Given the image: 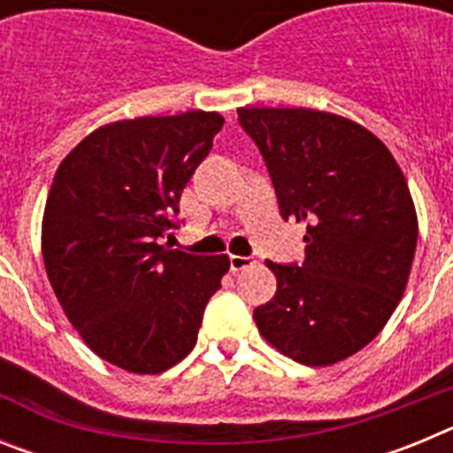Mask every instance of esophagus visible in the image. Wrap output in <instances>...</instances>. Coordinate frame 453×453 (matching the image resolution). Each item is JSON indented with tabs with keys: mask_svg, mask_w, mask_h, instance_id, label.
<instances>
[{
	"mask_svg": "<svg viewBox=\"0 0 453 453\" xmlns=\"http://www.w3.org/2000/svg\"><path fill=\"white\" fill-rule=\"evenodd\" d=\"M229 263H231V270L240 272V270H245V267L254 265V258H251V256H235V254H231L229 256Z\"/></svg>",
	"mask_w": 453,
	"mask_h": 453,
	"instance_id": "esophagus-1",
	"label": "esophagus"
}]
</instances>
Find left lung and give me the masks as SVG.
Segmentation results:
<instances>
[{
	"label": "left lung",
	"instance_id": "obj_1",
	"mask_svg": "<svg viewBox=\"0 0 453 453\" xmlns=\"http://www.w3.org/2000/svg\"><path fill=\"white\" fill-rule=\"evenodd\" d=\"M261 150L283 219L306 222L302 267L265 265L276 295L254 311L292 361L326 367L370 345L395 313L418 247L406 177L381 140L315 108H238Z\"/></svg>",
	"mask_w": 453,
	"mask_h": 453
}]
</instances>
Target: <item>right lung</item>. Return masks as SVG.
I'll list each match as a JSON object with an SVG mask.
<instances>
[{
	"mask_svg": "<svg viewBox=\"0 0 453 453\" xmlns=\"http://www.w3.org/2000/svg\"><path fill=\"white\" fill-rule=\"evenodd\" d=\"M224 118L188 111L104 124L56 170L42 261L63 313L99 358L161 374L197 342L229 256L161 245Z\"/></svg>",
	"mask_w": 453,
	"mask_h": 453,
	"instance_id": "1",
	"label": "right lung"
}]
</instances>
